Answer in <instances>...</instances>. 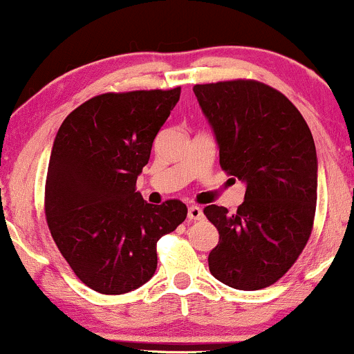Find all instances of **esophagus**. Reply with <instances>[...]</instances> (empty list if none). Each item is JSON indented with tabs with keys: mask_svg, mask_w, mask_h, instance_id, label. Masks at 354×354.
Returning <instances> with one entry per match:
<instances>
[{
	"mask_svg": "<svg viewBox=\"0 0 354 354\" xmlns=\"http://www.w3.org/2000/svg\"><path fill=\"white\" fill-rule=\"evenodd\" d=\"M187 218H189V222H196V220H201L203 218V209L199 208V206H189Z\"/></svg>",
	"mask_w": 354,
	"mask_h": 354,
	"instance_id": "obj_1",
	"label": "esophagus"
}]
</instances>
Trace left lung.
Masks as SVG:
<instances>
[{
	"mask_svg": "<svg viewBox=\"0 0 354 354\" xmlns=\"http://www.w3.org/2000/svg\"><path fill=\"white\" fill-rule=\"evenodd\" d=\"M215 132L220 167L246 182L236 213L205 206L218 230L208 267L241 291L275 284L303 253L317 208V151L299 110L274 87L234 79L192 87Z\"/></svg>",
	"mask_w": 354,
	"mask_h": 354,
	"instance_id": "1",
	"label": "left lung"
}]
</instances>
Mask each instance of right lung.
I'll return each instance as SVG.
<instances>
[{"mask_svg": "<svg viewBox=\"0 0 354 354\" xmlns=\"http://www.w3.org/2000/svg\"><path fill=\"white\" fill-rule=\"evenodd\" d=\"M178 97L180 87L104 93L58 129L44 213L59 253L93 291L124 295L148 282L158 263L156 243L187 216L178 199L149 205L136 191Z\"/></svg>", "mask_w": 354, "mask_h": 354, "instance_id": "right-lung-1", "label": "right lung"}]
</instances>
